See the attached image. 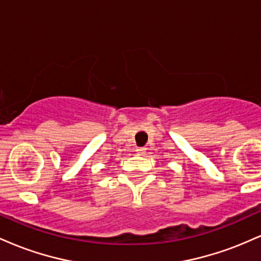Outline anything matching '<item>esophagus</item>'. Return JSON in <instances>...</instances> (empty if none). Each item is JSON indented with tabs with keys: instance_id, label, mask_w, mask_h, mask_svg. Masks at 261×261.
I'll return each mask as SVG.
<instances>
[{
	"instance_id": "34e87169",
	"label": "esophagus",
	"mask_w": 261,
	"mask_h": 261,
	"mask_svg": "<svg viewBox=\"0 0 261 261\" xmlns=\"http://www.w3.org/2000/svg\"><path fill=\"white\" fill-rule=\"evenodd\" d=\"M136 152L139 154H145L146 153V148L145 147H139V148H136Z\"/></svg>"
}]
</instances>
